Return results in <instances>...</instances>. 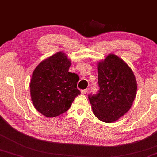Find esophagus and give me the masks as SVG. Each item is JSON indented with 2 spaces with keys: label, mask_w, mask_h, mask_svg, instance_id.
I'll list each match as a JSON object with an SVG mask.
<instances>
[{
  "label": "esophagus",
  "mask_w": 157,
  "mask_h": 157,
  "mask_svg": "<svg viewBox=\"0 0 157 157\" xmlns=\"http://www.w3.org/2000/svg\"><path fill=\"white\" fill-rule=\"evenodd\" d=\"M88 90L87 89H84V90H81V93L82 94V95H84V94H86L87 93Z\"/></svg>",
  "instance_id": "1"
}]
</instances>
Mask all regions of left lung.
<instances>
[{
	"mask_svg": "<svg viewBox=\"0 0 157 157\" xmlns=\"http://www.w3.org/2000/svg\"><path fill=\"white\" fill-rule=\"evenodd\" d=\"M98 74L99 93L88 99L96 117L113 123L132 106L137 90L135 76L126 62L113 53L98 62Z\"/></svg>",
	"mask_w": 157,
	"mask_h": 157,
	"instance_id": "obj_1",
	"label": "left lung"
}]
</instances>
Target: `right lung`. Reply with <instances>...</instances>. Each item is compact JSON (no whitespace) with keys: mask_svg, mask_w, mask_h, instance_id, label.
<instances>
[{"mask_svg":"<svg viewBox=\"0 0 157 157\" xmlns=\"http://www.w3.org/2000/svg\"><path fill=\"white\" fill-rule=\"evenodd\" d=\"M71 64L66 53L59 51L42 61L33 71L29 84L31 101L45 117L63 114L80 95L77 74L69 72Z\"/></svg>","mask_w":157,"mask_h":157,"instance_id":"1","label":"right lung"}]
</instances>
